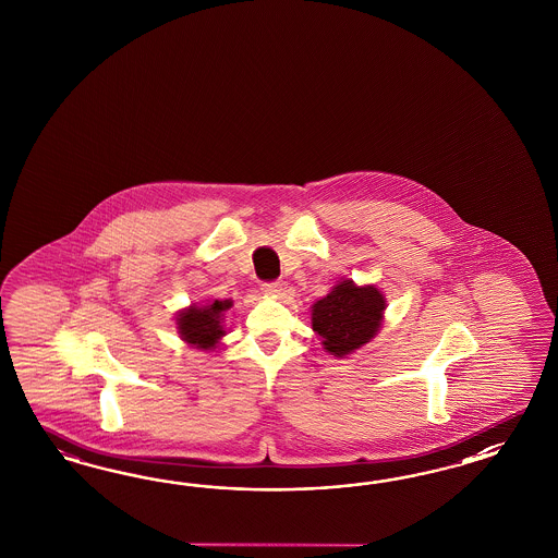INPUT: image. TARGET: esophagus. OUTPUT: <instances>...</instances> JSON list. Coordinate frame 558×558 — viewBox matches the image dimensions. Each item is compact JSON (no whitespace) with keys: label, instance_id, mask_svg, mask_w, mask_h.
<instances>
[{"label":"esophagus","instance_id":"esophagus-1","mask_svg":"<svg viewBox=\"0 0 558 558\" xmlns=\"http://www.w3.org/2000/svg\"><path fill=\"white\" fill-rule=\"evenodd\" d=\"M262 292L266 294V296H280L282 294V284L280 282H264L262 284Z\"/></svg>","mask_w":558,"mask_h":558}]
</instances>
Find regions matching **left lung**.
I'll use <instances>...</instances> for the list:
<instances>
[{
    "label": "left lung",
    "mask_w": 558,
    "mask_h": 558,
    "mask_svg": "<svg viewBox=\"0 0 558 558\" xmlns=\"http://www.w3.org/2000/svg\"><path fill=\"white\" fill-rule=\"evenodd\" d=\"M385 308L387 301L378 288L355 287L352 280H343L313 304L311 322L322 336L323 348L336 357H343L378 333Z\"/></svg>",
    "instance_id": "1"
}]
</instances>
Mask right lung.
<instances>
[{"label":"right lung","mask_w":558,"mask_h":558,"mask_svg":"<svg viewBox=\"0 0 558 558\" xmlns=\"http://www.w3.org/2000/svg\"><path fill=\"white\" fill-rule=\"evenodd\" d=\"M231 308V301H215L206 306H187L178 313V333L190 345L198 350H215L225 336L222 313Z\"/></svg>","instance_id":"obj_1"}]
</instances>
